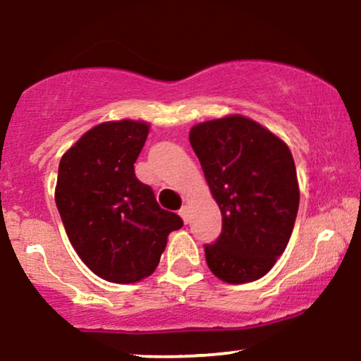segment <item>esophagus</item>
Returning a JSON list of instances; mask_svg holds the SVG:
<instances>
[{"label": "esophagus", "mask_w": 361, "mask_h": 361, "mask_svg": "<svg viewBox=\"0 0 361 361\" xmlns=\"http://www.w3.org/2000/svg\"><path fill=\"white\" fill-rule=\"evenodd\" d=\"M180 216H181V218H183L185 224L190 223V208H188V206H183V208L180 209Z\"/></svg>", "instance_id": "obj_1"}]
</instances>
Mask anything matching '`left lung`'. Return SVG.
<instances>
[{
  "label": "left lung",
  "mask_w": 361,
  "mask_h": 361,
  "mask_svg": "<svg viewBox=\"0 0 361 361\" xmlns=\"http://www.w3.org/2000/svg\"><path fill=\"white\" fill-rule=\"evenodd\" d=\"M190 143L223 216L221 236L204 246L209 271L228 284L257 281L286 251L299 211L289 147L238 114L191 127Z\"/></svg>",
  "instance_id": "8db88e82"
}]
</instances>
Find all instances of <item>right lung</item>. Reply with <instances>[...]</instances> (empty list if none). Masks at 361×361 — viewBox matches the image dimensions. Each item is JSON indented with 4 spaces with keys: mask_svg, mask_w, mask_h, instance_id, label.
Wrapping results in <instances>:
<instances>
[{
    "mask_svg": "<svg viewBox=\"0 0 361 361\" xmlns=\"http://www.w3.org/2000/svg\"><path fill=\"white\" fill-rule=\"evenodd\" d=\"M148 132L143 120L99 123L59 163L54 196L67 238L90 271L115 284L152 276L168 234L183 226L135 176Z\"/></svg>",
    "mask_w": 361,
    "mask_h": 361,
    "instance_id": "1",
    "label": "right lung"
}]
</instances>
